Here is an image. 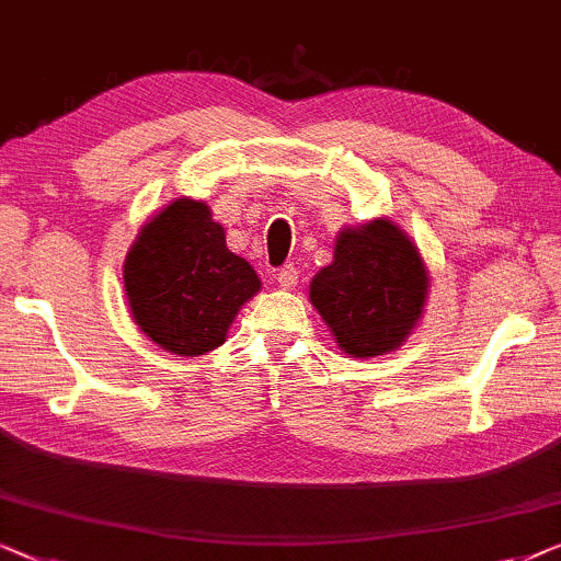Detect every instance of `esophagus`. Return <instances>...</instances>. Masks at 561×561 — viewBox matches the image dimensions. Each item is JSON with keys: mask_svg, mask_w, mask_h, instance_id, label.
Segmentation results:
<instances>
[{"mask_svg": "<svg viewBox=\"0 0 561 561\" xmlns=\"http://www.w3.org/2000/svg\"><path fill=\"white\" fill-rule=\"evenodd\" d=\"M297 279H299V272H297L295 264L282 266V270L277 272V284L282 289H291L297 284Z\"/></svg>", "mask_w": 561, "mask_h": 561, "instance_id": "obj_1", "label": "esophagus"}]
</instances>
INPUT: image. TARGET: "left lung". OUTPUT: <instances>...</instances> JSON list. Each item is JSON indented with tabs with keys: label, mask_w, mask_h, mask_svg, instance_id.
<instances>
[{
	"label": "left lung",
	"mask_w": 561,
	"mask_h": 561,
	"mask_svg": "<svg viewBox=\"0 0 561 561\" xmlns=\"http://www.w3.org/2000/svg\"><path fill=\"white\" fill-rule=\"evenodd\" d=\"M427 295V264L391 218L337 231L333 262L310 282L312 307L351 358L401 348L420 325Z\"/></svg>",
	"instance_id": "8db88e82"
}]
</instances>
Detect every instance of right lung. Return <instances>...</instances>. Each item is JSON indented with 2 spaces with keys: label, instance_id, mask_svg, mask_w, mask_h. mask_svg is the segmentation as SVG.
<instances>
[{
  "label": "right lung",
  "instance_id": "right-lung-1",
  "mask_svg": "<svg viewBox=\"0 0 561 561\" xmlns=\"http://www.w3.org/2000/svg\"><path fill=\"white\" fill-rule=\"evenodd\" d=\"M122 272L131 320L183 358L224 345L236 314L262 289L254 266L226 247L208 203L185 195L141 226Z\"/></svg>",
  "mask_w": 561,
  "mask_h": 561
}]
</instances>
